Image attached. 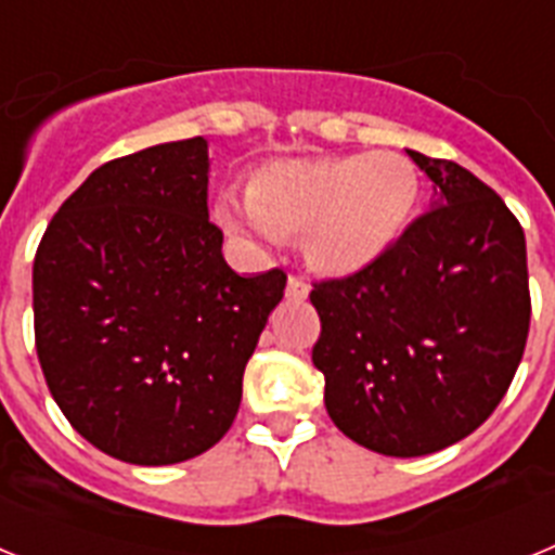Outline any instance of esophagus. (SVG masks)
I'll list each match as a JSON object with an SVG mask.
<instances>
[{
    "label": "esophagus",
    "mask_w": 555,
    "mask_h": 555,
    "mask_svg": "<svg viewBox=\"0 0 555 555\" xmlns=\"http://www.w3.org/2000/svg\"><path fill=\"white\" fill-rule=\"evenodd\" d=\"M308 292H311V286H308V283L302 281V278H288V283H286V297H288V300L302 302L308 297Z\"/></svg>",
    "instance_id": "obj_1"
}]
</instances>
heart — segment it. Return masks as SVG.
I'll list each match as a JSON object with an SVG mask.
<instances>
[{
  "instance_id": "b5f03b06",
  "label": "heart",
  "mask_w": 555,
  "mask_h": 555,
  "mask_svg": "<svg viewBox=\"0 0 555 555\" xmlns=\"http://www.w3.org/2000/svg\"><path fill=\"white\" fill-rule=\"evenodd\" d=\"M420 191L416 166L391 150L283 160L253 180L247 197L222 194L214 217L258 247L302 235L308 261L345 278L364 272L403 238Z\"/></svg>"
}]
</instances>
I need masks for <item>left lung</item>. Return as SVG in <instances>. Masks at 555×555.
Here are the masks:
<instances>
[{"label":"left lung","instance_id":"obj_1","mask_svg":"<svg viewBox=\"0 0 555 555\" xmlns=\"http://www.w3.org/2000/svg\"><path fill=\"white\" fill-rule=\"evenodd\" d=\"M405 152L434 183L428 214L380 261L311 292L327 414L395 459L444 450L487 423L531 322L526 233L506 203L464 166Z\"/></svg>","mask_w":555,"mask_h":555}]
</instances>
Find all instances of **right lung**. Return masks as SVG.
I'll use <instances>...</instances> for the list:
<instances>
[{"mask_svg": "<svg viewBox=\"0 0 555 555\" xmlns=\"http://www.w3.org/2000/svg\"><path fill=\"white\" fill-rule=\"evenodd\" d=\"M208 141L102 164L61 205L33 263L36 350L72 428L164 467L233 425L242 377L286 274H238L208 219Z\"/></svg>", "mask_w": 555, "mask_h": 555, "instance_id": "add662e5", "label": "right lung"}]
</instances>
